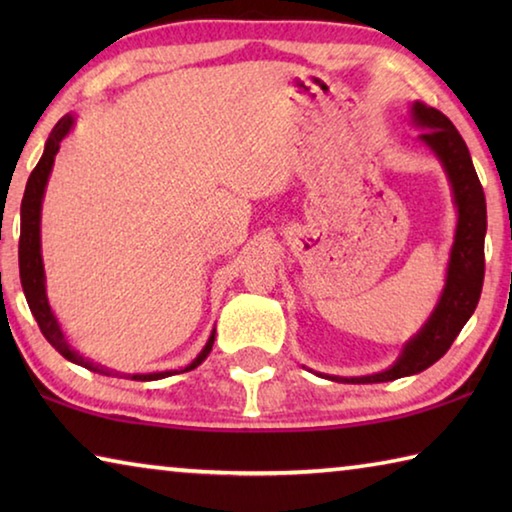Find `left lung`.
Wrapping results in <instances>:
<instances>
[{
	"label": "left lung",
	"mask_w": 512,
	"mask_h": 512,
	"mask_svg": "<svg viewBox=\"0 0 512 512\" xmlns=\"http://www.w3.org/2000/svg\"><path fill=\"white\" fill-rule=\"evenodd\" d=\"M411 117L415 126L424 128L420 142L427 144L436 153V158L443 162L458 210L445 289L427 323L404 345L402 354L391 368L366 377L327 375V379L341 381V384H379V381H393L427 370L452 348L458 332L470 320L481 298L485 273L483 241L485 230H488V214H485V194L474 171L470 151H467L456 126L440 110L415 101Z\"/></svg>",
	"instance_id": "left-lung-1"
}]
</instances>
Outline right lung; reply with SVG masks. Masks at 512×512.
Returning <instances> with one entry per match:
<instances>
[{"mask_svg":"<svg viewBox=\"0 0 512 512\" xmlns=\"http://www.w3.org/2000/svg\"><path fill=\"white\" fill-rule=\"evenodd\" d=\"M72 126H74L72 115H65L54 126V131H51L49 140L45 144V153H42V158L36 164V169L31 171L27 189H24V198H22V207H20V216H22L20 253H17L20 255V280H22V289H24V296H27L31 314L36 316L38 327H40V332L45 334V339L54 345V348L63 354L67 361L79 363V366L88 368L92 372H99V375H108L110 370L106 366H99V363L85 359L79 352L72 350V345L67 343L63 329H60V325H58L54 311H51V307H49L47 289H45V266H42V253H40L42 196H45V187H47L51 167H54V158L60 149V142L65 140L69 131H72ZM212 345H214V332L210 339H207L203 352L198 354V357L183 370H164V372H149V375H128V377L135 381H155V379H164L169 375H178V372L194 370L196 366H201V363L207 359V354L212 352Z\"/></svg>","mask_w":512,"mask_h":512,"instance_id":"right-lung-1","label":"right lung"}]
</instances>
